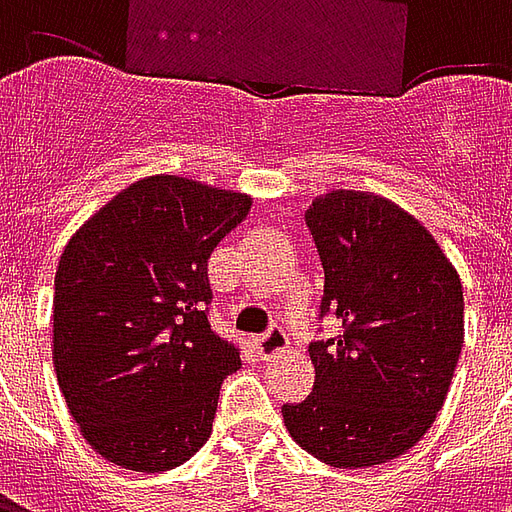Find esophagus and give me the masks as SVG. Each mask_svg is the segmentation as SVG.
Segmentation results:
<instances>
[{
  "label": "esophagus",
  "instance_id": "obj_1",
  "mask_svg": "<svg viewBox=\"0 0 512 512\" xmlns=\"http://www.w3.org/2000/svg\"><path fill=\"white\" fill-rule=\"evenodd\" d=\"M257 345V354L263 356V359H271V356L282 354V351H288V334L282 332L279 326H274V329H268L266 334H260L255 340Z\"/></svg>",
  "mask_w": 512,
  "mask_h": 512
}]
</instances>
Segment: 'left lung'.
Returning a JSON list of instances; mask_svg holds the SVG:
<instances>
[{"mask_svg":"<svg viewBox=\"0 0 512 512\" xmlns=\"http://www.w3.org/2000/svg\"><path fill=\"white\" fill-rule=\"evenodd\" d=\"M343 332L310 345L315 386L285 403V428L337 469L395 461L450 392L463 348V285L425 224L373 191L337 189L304 213Z\"/></svg>","mask_w":512,"mask_h":512,"instance_id":"obj_1","label":"left lung"}]
</instances>
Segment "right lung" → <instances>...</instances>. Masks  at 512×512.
<instances>
[{
  "mask_svg": "<svg viewBox=\"0 0 512 512\" xmlns=\"http://www.w3.org/2000/svg\"><path fill=\"white\" fill-rule=\"evenodd\" d=\"M252 197L147 175L71 235L54 277V370L101 458L167 472L208 441L219 389L241 367L211 332L208 257Z\"/></svg>",
  "mask_w": 512,
  "mask_h": 512,
  "instance_id": "add662e5",
  "label": "right lung"
}]
</instances>
